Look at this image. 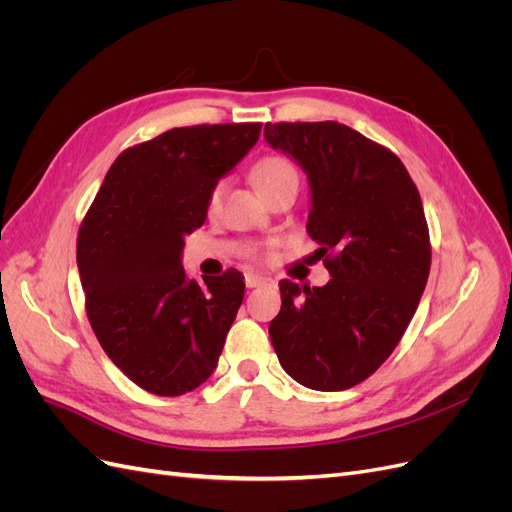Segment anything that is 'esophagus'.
Listing matches in <instances>:
<instances>
[{
  "mask_svg": "<svg viewBox=\"0 0 512 512\" xmlns=\"http://www.w3.org/2000/svg\"><path fill=\"white\" fill-rule=\"evenodd\" d=\"M262 284H267L265 275H258V273H252V271L245 273V286L247 288H256V286H262Z\"/></svg>",
  "mask_w": 512,
  "mask_h": 512,
  "instance_id": "34e87169",
  "label": "esophagus"
}]
</instances>
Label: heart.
Returning a JSON list of instances; mask_svg holds the SVG:
<instances>
[{
	"instance_id": "1",
	"label": "heart",
	"mask_w": 512,
	"mask_h": 512,
	"mask_svg": "<svg viewBox=\"0 0 512 512\" xmlns=\"http://www.w3.org/2000/svg\"><path fill=\"white\" fill-rule=\"evenodd\" d=\"M252 179L256 183V188L262 192V196H267L275 188H280V185H284L288 181H294V179L299 181V175H297V168H294L286 158L267 156L260 162H256V166L252 170ZM222 192H224V181H218L209 192V200H207L209 211L218 209Z\"/></svg>"
}]
</instances>
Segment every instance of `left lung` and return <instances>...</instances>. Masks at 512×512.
Wrapping results in <instances>:
<instances>
[{"label":"left lung","instance_id":"1","mask_svg":"<svg viewBox=\"0 0 512 512\" xmlns=\"http://www.w3.org/2000/svg\"><path fill=\"white\" fill-rule=\"evenodd\" d=\"M265 138L305 170L307 235L331 275L314 288L280 282L271 344L299 384L344 391L389 359L421 301L431 267L421 194L393 151L344 123H267Z\"/></svg>","mask_w":512,"mask_h":512}]
</instances>
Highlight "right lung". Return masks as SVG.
<instances>
[{
    "label": "right lung",
    "instance_id": "1",
    "mask_svg": "<svg viewBox=\"0 0 512 512\" xmlns=\"http://www.w3.org/2000/svg\"><path fill=\"white\" fill-rule=\"evenodd\" d=\"M260 126L173 128L126 149L81 224L76 262L91 329L153 395L194 391L218 367L245 282L237 269L188 280L183 239L205 224L211 188L256 145Z\"/></svg>",
    "mask_w": 512,
    "mask_h": 512
}]
</instances>
